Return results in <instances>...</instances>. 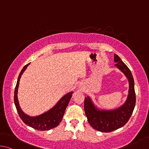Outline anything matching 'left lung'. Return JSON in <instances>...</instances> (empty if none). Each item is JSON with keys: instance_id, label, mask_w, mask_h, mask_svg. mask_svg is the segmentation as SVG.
Returning <instances> with one entry per match:
<instances>
[{"instance_id": "obj_1", "label": "left lung", "mask_w": 149, "mask_h": 149, "mask_svg": "<svg viewBox=\"0 0 149 149\" xmlns=\"http://www.w3.org/2000/svg\"><path fill=\"white\" fill-rule=\"evenodd\" d=\"M114 56L115 66L124 73L129 82L128 95L126 102L114 110H100L90 97L87 96L84 100V111L88 122L93 128L101 132H111L124 126L132 116L136 101L132 72L118 56Z\"/></svg>"}]
</instances>
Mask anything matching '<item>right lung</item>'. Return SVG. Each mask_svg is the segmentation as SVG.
Listing matches in <instances>:
<instances>
[{
    "label": "right lung",
    "mask_w": 149,
    "mask_h": 149,
    "mask_svg": "<svg viewBox=\"0 0 149 149\" xmlns=\"http://www.w3.org/2000/svg\"><path fill=\"white\" fill-rule=\"evenodd\" d=\"M29 64L30 63L26 65L23 68L22 71L19 73V77H18L16 86H15L14 91V103L15 107H16L20 118L27 126L33 127L35 130H40V131H45V130L53 129L58 126L62 120L65 109H66L70 98L72 97V92L68 93L64 96H63L58 102L56 103V105L53 107L51 109H49V111L46 112V113L40 114V115L36 116H30L25 114L22 111L19 106V101H18L17 99V91L21 77H22L23 72L25 71Z\"/></svg>",
    "instance_id": "obj_1"
}]
</instances>
